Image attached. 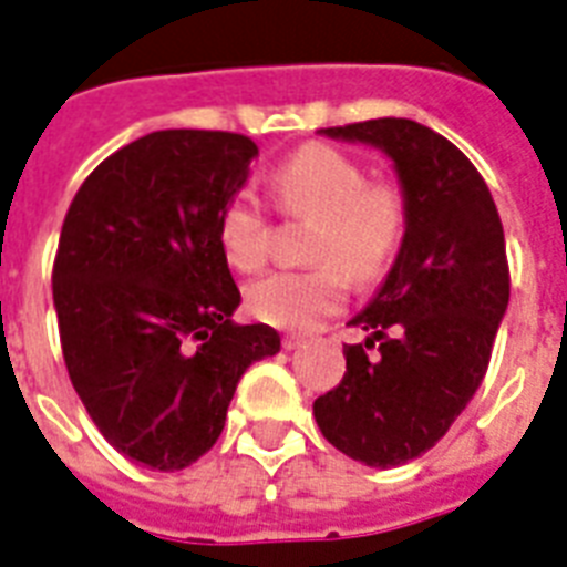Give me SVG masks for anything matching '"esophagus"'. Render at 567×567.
Here are the masks:
<instances>
[{
	"mask_svg": "<svg viewBox=\"0 0 567 567\" xmlns=\"http://www.w3.org/2000/svg\"><path fill=\"white\" fill-rule=\"evenodd\" d=\"M302 343H306V338H302V334H285L282 338V347L288 349V352H291V349H299Z\"/></svg>",
	"mask_w": 567,
	"mask_h": 567,
	"instance_id": "1",
	"label": "esophagus"
}]
</instances>
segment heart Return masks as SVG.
<instances>
[{"mask_svg":"<svg viewBox=\"0 0 567 567\" xmlns=\"http://www.w3.org/2000/svg\"><path fill=\"white\" fill-rule=\"evenodd\" d=\"M279 212L311 218L308 270H274L247 288V308L261 323L308 329L347 306L349 276L379 282L408 236V200L390 177H367L355 156L308 142L270 177ZM218 241L233 268L250 274L268 261L270 215L252 192H236L218 218Z\"/></svg>","mask_w":567,"mask_h":567,"instance_id":"heart-1","label":"heart"}]
</instances>
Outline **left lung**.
<instances>
[{
    "label": "left lung",
    "instance_id": "left-lung-1",
    "mask_svg": "<svg viewBox=\"0 0 567 567\" xmlns=\"http://www.w3.org/2000/svg\"><path fill=\"white\" fill-rule=\"evenodd\" d=\"M323 133L388 151L408 236L379 297L349 323L370 338L343 343L347 372L315 419L347 457L402 466L443 440L486 375L509 302L504 227L472 159L425 124L370 118Z\"/></svg>",
    "mask_w": 567,
    "mask_h": 567
}]
</instances>
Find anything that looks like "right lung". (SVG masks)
<instances>
[{"label":"right lung","mask_w":567,"mask_h":567,"mask_svg":"<svg viewBox=\"0 0 567 567\" xmlns=\"http://www.w3.org/2000/svg\"><path fill=\"white\" fill-rule=\"evenodd\" d=\"M256 154L244 133H148L63 218L52 293L69 379L104 440L154 472L204 457L238 379L279 352L270 326L229 320L241 293L218 241Z\"/></svg>","instance_id":"obj_1"}]
</instances>
